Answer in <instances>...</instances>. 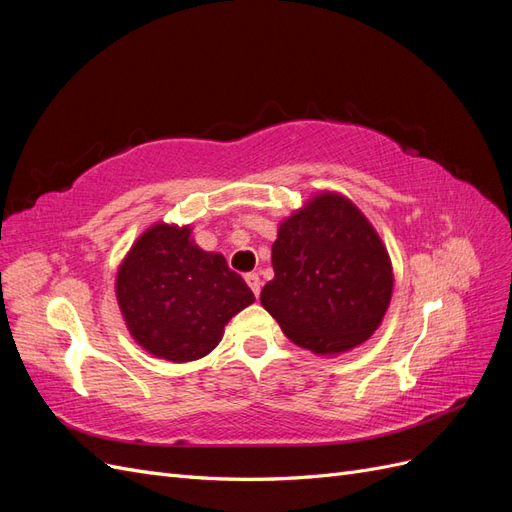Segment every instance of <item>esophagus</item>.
<instances>
[{
	"label": "esophagus",
	"mask_w": 512,
	"mask_h": 512,
	"mask_svg": "<svg viewBox=\"0 0 512 512\" xmlns=\"http://www.w3.org/2000/svg\"><path fill=\"white\" fill-rule=\"evenodd\" d=\"M245 282H247V286H250V288H252V292H254L256 297H258V294H260V288H262L260 277H258L256 273H247V275H245Z\"/></svg>",
	"instance_id": "1"
}]
</instances>
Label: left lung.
Wrapping results in <instances>:
<instances>
[{
    "label": "left lung",
    "mask_w": 512,
    "mask_h": 512,
    "mask_svg": "<svg viewBox=\"0 0 512 512\" xmlns=\"http://www.w3.org/2000/svg\"><path fill=\"white\" fill-rule=\"evenodd\" d=\"M271 262L275 277L260 303L292 344L318 356L365 344L391 305V256L365 213L339 192H316L280 222Z\"/></svg>",
    "instance_id": "8db88e82"
}]
</instances>
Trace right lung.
<instances>
[{
	"mask_svg": "<svg viewBox=\"0 0 512 512\" xmlns=\"http://www.w3.org/2000/svg\"><path fill=\"white\" fill-rule=\"evenodd\" d=\"M115 294L134 342L173 363L203 359L222 342L228 320L256 301L222 254L194 243L190 224L166 222L132 243Z\"/></svg>",
	"mask_w": 512,
	"mask_h": 512,
	"instance_id": "obj_1",
	"label": "right lung"
}]
</instances>
